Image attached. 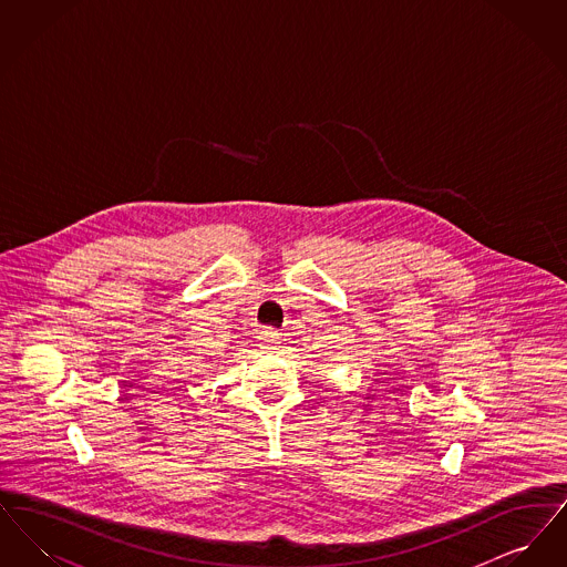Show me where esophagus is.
I'll return each instance as SVG.
<instances>
[{
  "label": "esophagus",
  "instance_id": "esophagus-1",
  "mask_svg": "<svg viewBox=\"0 0 567 567\" xmlns=\"http://www.w3.org/2000/svg\"><path fill=\"white\" fill-rule=\"evenodd\" d=\"M276 340H278V333H276L274 329H264V331L259 333V342H261L264 347L276 344Z\"/></svg>",
  "mask_w": 567,
  "mask_h": 567
}]
</instances>
